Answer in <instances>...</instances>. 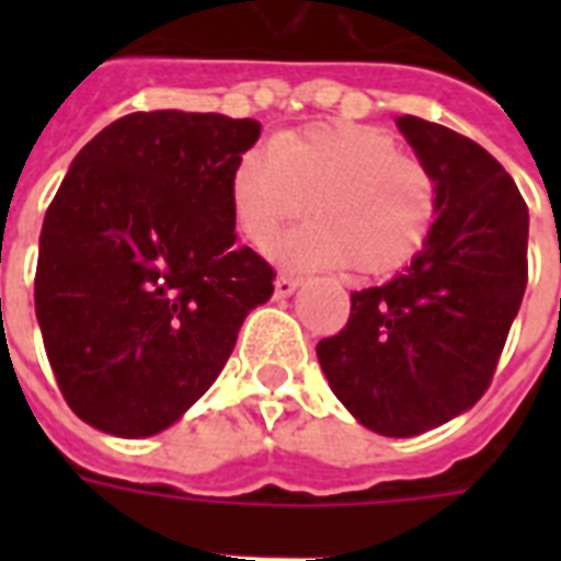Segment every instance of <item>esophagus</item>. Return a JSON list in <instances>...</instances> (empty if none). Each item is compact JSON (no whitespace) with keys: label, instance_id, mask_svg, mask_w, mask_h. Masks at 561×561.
Instances as JSON below:
<instances>
[{"label":"esophagus","instance_id":"1","mask_svg":"<svg viewBox=\"0 0 561 561\" xmlns=\"http://www.w3.org/2000/svg\"><path fill=\"white\" fill-rule=\"evenodd\" d=\"M299 288V279L294 276H276V297H290Z\"/></svg>","mask_w":561,"mask_h":561}]
</instances>
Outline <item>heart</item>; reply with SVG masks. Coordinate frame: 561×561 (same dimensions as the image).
<instances>
[{
  "label": "heart",
  "mask_w": 561,
  "mask_h": 561,
  "mask_svg": "<svg viewBox=\"0 0 561 561\" xmlns=\"http://www.w3.org/2000/svg\"><path fill=\"white\" fill-rule=\"evenodd\" d=\"M238 232L267 247L302 211L314 218L290 232L276 255L294 271L364 276L401 271L422 253L436 224V180L425 162L399 151L369 125H311L247 151L229 178Z\"/></svg>",
  "instance_id": "1"
}]
</instances>
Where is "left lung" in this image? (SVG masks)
<instances>
[{
  "instance_id": "1",
  "label": "left lung",
  "mask_w": 561,
  "mask_h": 561,
  "mask_svg": "<svg viewBox=\"0 0 561 561\" xmlns=\"http://www.w3.org/2000/svg\"><path fill=\"white\" fill-rule=\"evenodd\" d=\"M396 125L436 180L434 232L387 285L352 294L350 323L317 343L329 387L360 425L416 436L486 392L527 288V203L469 136Z\"/></svg>"
}]
</instances>
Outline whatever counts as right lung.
Returning <instances> with one entry per match:
<instances>
[{
  "mask_svg": "<svg viewBox=\"0 0 561 561\" xmlns=\"http://www.w3.org/2000/svg\"><path fill=\"white\" fill-rule=\"evenodd\" d=\"M255 118L153 110L81 148L39 232L34 308L66 404L104 434L174 425L276 273L236 244L229 178Z\"/></svg>",
  "mask_w": 561,
  "mask_h": 561,
  "instance_id": "1",
  "label": "right lung"
}]
</instances>
